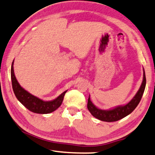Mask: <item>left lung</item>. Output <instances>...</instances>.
<instances>
[{
	"label": "left lung",
	"mask_w": 155,
	"mask_h": 155,
	"mask_svg": "<svg viewBox=\"0 0 155 155\" xmlns=\"http://www.w3.org/2000/svg\"><path fill=\"white\" fill-rule=\"evenodd\" d=\"M146 86V76L145 72L144 70V74H143V81L141 84L140 89L137 92L134 97L130 102L127 103L125 105H121L115 107L114 109H109V110H103V109H99L98 107L91 102L90 99V95L89 99H88L87 108L90 113L93 115L95 118L101 121H107V122H111V121H116L119 119L124 118L127 117L134 110L135 108L137 107L140 101L142 99V97L144 94V89H145Z\"/></svg>",
	"instance_id": "left-lung-1"
}]
</instances>
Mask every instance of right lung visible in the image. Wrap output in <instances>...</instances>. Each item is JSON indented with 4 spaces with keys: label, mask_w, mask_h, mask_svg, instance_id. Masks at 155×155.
<instances>
[{
    "label": "right lung",
    "mask_w": 155,
    "mask_h": 155,
    "mask_svg": "<svg viewBox=\"0 0 155 155\" xmlns=\"http://www.w3.org/2000/svg\"><path fill=\"white\" fill-rule=\"evenodd\" d=\"M14 61V60H13ZM13 61L11 65V81H12L13 90L14 92L15 97L20 102L26 107L28 110L36 114H48L54 111L61 105L62 101L64 100V95L67 90L65 91L61 94H60L57 98L52 101H43L42 99L32 95L21 87V86L18 82L14 74L13 70Z\"/></svg>",
    "instance_id": "add662e5"
}]
</instances>
